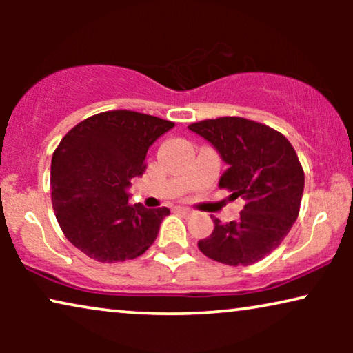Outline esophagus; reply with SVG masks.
<instances>
[{
  "label": "esophagus",
  "mask_w": 353,
  "mask_h": 353,
  "mask_svg": "<svg viewBox=\"0 0 353 353\" xmlns=\"http://www.w3.org/2000/svg\"><path fill=\"white\" fill-rule=\"evenodd\" d=\"M175 210L176 212H181V214H192V210L191 209H188V207H180V205H178V207H175Z\"/></svg>",
  "instance_id": "obj_1"
}]
</instances>
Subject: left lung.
<instances>
[{
    "label": "left lung",
    "instance_id": "obj_1",
    "mask_svg": "<svg viewBox=\"0 0 353 353\" xmlns=\"http://www.w3.org/2000/svg\"><path fill=\"white\" fill-rule=\"evenodd\" d=\"M214 144L228 168L219 186L243 197L239 219L221 223L201 239L199 250L215 262L248 267L273 252L297 220L303 168L292 144L268 125L243 117L207 119L188 127Z\"/></svg>",
    "mask_w": 353,
    "mask_h": 353
}]
</instances>
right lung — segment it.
Instances as JSON below:
<instances>
[{
    "mask_svg": "<svg viewBox=\"0 0 353 353\" xmlns=\"http://www.w3.org/2000/svg\"><path fill=\"white\" fill-rule=\"evenodd\" d=\"M133 110H108L67 132L51 161V202L65 238L103 263L137 259L151 248L167 207L130 204V180L146 170L148 149L173 127Z\"/></svg>",
    "mask_w": 353,
    "mask_h": 353,
    "instance_id": "1",
    "label": "right lung"
}]
</instances>
